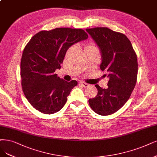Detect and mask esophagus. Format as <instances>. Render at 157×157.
Returning <instances> with one entry per match:
<instances>
[{
	"label": "esophagus",
	"mask_w": 157,
	"mask_h": 157,
	"mask_svg": "<svg viewBox=\"0 0 157 157\" xmlns=\"http://www.w3.org/2000/svg\"><path fill=\"white\" fill-rule=\"evenodd\" d=\"M79 85H82V86H83V87H87V86L89 85V84H87V83H85V82H79Z\"/></svg>",
	"instance_id": "esophagus-1"
}]
</instances>
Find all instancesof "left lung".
<instances>
[{
  "label": "left lung",
  "mask_w": 157,
  "mask_h": 157,
  "mask_svg": "<svg viewBox=\"0 0 157 157\" xmlns=\"http://www.w3.org/2000/svg\"><path fill=\"white\" fill-rule=\"evenodd\" d=\"M86 31L99 46L102 59L100 67L109 78L107 89L95 85L98 94L89 100V105L98 114H111L124 105L135 89L137 56L131 41L123 33L105 27L87 28Z\"/></svg>",
  "instance_id": "obj_1"
}]
</instances>
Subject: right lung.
<instances>
[{
  "label": "right lung",
  "mask_w": 157,
  "mask_h": 157,
  "mask_svg": "<svg viewBox=\"0 0 157 157\" xmlns=\"http://www.w3.org/2000/svg\"><path fill=\"white\" fill-rule=\"evenodd\" d=\"M87 38L82 29L70 28L40 31L31 38L22 55L21 76L22 91L33 108L50 114L65 105L78 82H67L55 71L61 68L69 47Z\"/></svg>",
  "instance_id": "obj_1"
}]
</instances>
